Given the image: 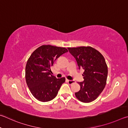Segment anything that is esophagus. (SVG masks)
Instances as JSON below:
<instances>
[{"label": "esophagus", "mask_w": 128, "mask_h": 128, "mask_svg": "<svg viewBox=\"0 0 128 128\" xmlns=\"http://www.w3.org/2000/svg\"><path fill=\"white\" fill-rule=\"evenodd\" d=\"M67 81H68V83L70 84V85H71L73 83H74L75 82V81L74 80H67Z\"/></svg>", "instance_id": "esophagus-1"}]
</instances>
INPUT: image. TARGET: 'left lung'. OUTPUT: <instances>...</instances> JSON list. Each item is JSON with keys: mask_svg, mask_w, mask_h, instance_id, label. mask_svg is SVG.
<instances>
[{"mask_svg": "<svg viewBox=\"0 0 128 128\" xmlns=\"http://www.w3.org/2000/svg\"><path fill=\"white\" fill-rule=\"evenodd\" d=\"M76 60L79 68L84 70L83 82H78L80 89L75 94L80 101L89 103L94 100L106 84L108 68L104 58L100 52L91 46L68 48Z\"/></svg>", "mask_w": 128, "mask_h": 128, "instance_id": "obj_1", "label": "left lung"}]
</instances>
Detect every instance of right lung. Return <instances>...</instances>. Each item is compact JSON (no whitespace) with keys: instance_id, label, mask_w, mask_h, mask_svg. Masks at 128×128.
<instances>
[{"instance_id":"1","label":"right lung","mask_w":128,"mask_h":128,"mask_svg":"<svg viewBox=\"0 0 128 128\" xmlns=\"http://www.w3.org/2000/svg\"><path fill=\"white\" fill-rule=\"evenodd\" d=\"M66 48L43 45L33 52L27 62L25 78L30 92L36 99L48 102L54 99L65 78L52 75L51 67L56 60L68 52Z\"/></svg>"}]
</instances>
